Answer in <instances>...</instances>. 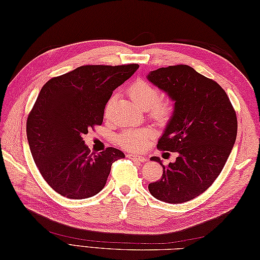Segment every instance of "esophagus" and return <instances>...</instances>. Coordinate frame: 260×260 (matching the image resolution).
Instances as JSON below:
<instances>
[{
  "mask_svg": "<svg viewBox=\"0 0 260 260\" xmlns=\"http://www.w3.org/2000/svg\"><path fill=\"white\" fill-rule=\"evenodd\" d=\"M126 156L128 157V158H131V159H134V161H139V162H145L146 161V157L145 156L137 155V154H127Z\"/></svg>",
  "mask_w": 260,
  "mask_h": 260,
  "instance_id": "1",
  "label": "esophagus"
}]
</instances>
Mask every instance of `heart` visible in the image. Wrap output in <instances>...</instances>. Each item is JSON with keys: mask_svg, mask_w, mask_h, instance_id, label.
Listing matches in <instances>:
<instances>
[{"mask_svg": "<svg viewBox=\"0 0 260 260\" xmlns=\"http://www.w3.org/2000/svg\"><path fill=\"white\" fill-rule=\"evenodd\" d=\"M127 92L132 101L140 108L150 110L152 118L161 123H165L170 119L172 115V105L168 101H159L161 93L151 82L143 79L136 80L128 87ZM112 103L113 98H110L106 105V113ZM151 135L152 132L148 128H127L117 135L116 142L125 150L136 151L145 145Z\"/></svg>", "mask_w": 260, "mask_h": 260, "instance_id": "heart-1", "label": "heart"}]
</instances>
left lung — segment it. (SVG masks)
I'll return each instance as SVG.
<instances>
[{
  "instance_id": "obj_1",
  "label": "left lung",
  "mask_w": 260,
  "mask_h": 260,
  "mask_svg": "<svg viewBox=\"0 0 260 260\" xmlns=\"http://www.w3.org/2000/svg\"><path fill=\"white\" fill-rule=\"evenodd\" d=\"M174 102L172 117L157 148L176 152L162 178L148 184L151 194L167 203H183L208 190L224 167L237 137V116L227 93L190 66L158 68L147 75Z\"/></svg>"
}]
</instances>
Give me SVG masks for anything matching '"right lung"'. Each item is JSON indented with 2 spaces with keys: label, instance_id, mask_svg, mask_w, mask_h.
Wrapping results in <instances>:
<instances>
[{
  "label": "right lung",
  "instance_id": "1",
  "mask_svg": "<svg viewBox=\"0 0 260 260\" xmlns=\"http://www.w3.org/2000/svg\"><path fill=\"white\" fill-rule=\"evenodd\" d=\"M140 66L87 64L51 78L27 116L26 136L32 157L52 189L69 199H87L106 184L112 164L125 157L114 147L95 154L82 141L102 125L113 91Z\"/></svg>",
  "mask_w": 260,
  "mask_h": 260
}]
</instances>
